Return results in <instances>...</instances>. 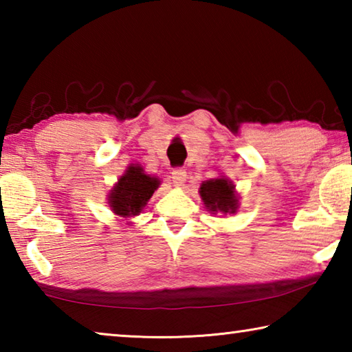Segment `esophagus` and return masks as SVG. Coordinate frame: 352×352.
<instances>
[{
	"label": "esophagus",
	"mask_w": 352,
	"mask_h": 352,
	"mask_svg": "<svg viewBox=\"0 0 352 352\" xmlns=\"http://www.w3.org/2000/svg\"><path fill=\"white\" fill-rule=\"evenodd\" d=\"M188 174L183 168H175L172 170V182H174L175 186H183L184 182H186Z\"/></svg>",
	"instance_id": "obj_1"
}]
</instances>
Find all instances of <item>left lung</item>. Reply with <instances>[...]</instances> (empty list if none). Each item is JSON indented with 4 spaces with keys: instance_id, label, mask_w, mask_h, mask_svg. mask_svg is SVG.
Segmentation results:
<instances>
[{
    "instance_id": "1",
    "label": "left lung",
    "mask_w": 352,
    "mask_h": 352,
    "mask_svg": "<svg viewBox=\"0 0 352 352\" xmlns=\"http://www.w3.org/2000/svg\"><path fill=\"white\" fill-rule=\"evenodd\" d=\"M200 195L208 210L212 212H234L237 208L234 184H231V182L225 180V178H216V180L201 183Z\"/></svg>"
}]
</instances>
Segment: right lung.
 I'll list each match as a JSON object with an SVG mask.
<instances>
[{
	"label": "right lung",
	"instance_id": "1",
	"mask_svg": "<svg viewBox=\"0 0 352 352\" xmlns=\"http://www.w3.org/2000/svg\"><path fill=\"white\" fill-rule=\"evenodd\" d=\"M158 184V178L146 175L140 166H130L109 195L113 212L121 217L138 216Z\"/></svg>",
	"mask_w": 352,
	"mask_h": 352
}]
</instances>
